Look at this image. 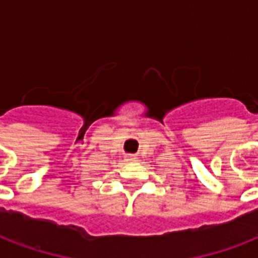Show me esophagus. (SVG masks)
I'll return each mask as SVG.
<instances>
[{"label": "esophagus", "mask_w": 258, "mask_h": 258, "mask_svg": "<svg viewBox=\"0 0 258 258\" xmlns=\"http://www.w3.org/2000/svg\"><path fill=\"white\" fill-rule=\"evenodd\" d=\"M125 161H127V162H137L138 158L135 157V155H127V157H125Z\"/></svg>", "instance_id": "esophagus-1"}]
</instances>
